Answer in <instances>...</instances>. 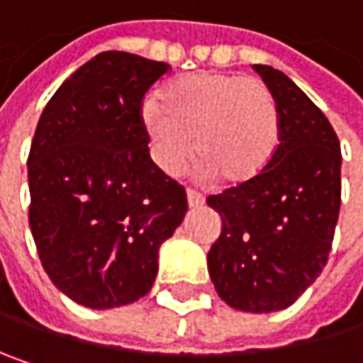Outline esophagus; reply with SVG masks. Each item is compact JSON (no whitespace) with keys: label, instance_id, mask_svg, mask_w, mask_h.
I'll return each instance as SVG.
<instances>
[{"label":"esophagus","instance_id":"1","mask_svg":"<svg viewBox=\"0 0 363 363\" xmlns=\"http://www.w3.org/2000/svg\"><path fill=\"white\" fill-rule=\"evenodd\" d=\"M186 201H189V208H201L203 206V197L199 195V193H195V191H186Z\"/></svg>","mask_w":363,"mask_h":363}]
</instances>
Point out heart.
I'll return each instance as SVG.
<instances>
[{"label":"heart","instance_id":"heart-1","mask_svg":"<svg viewBox=\"0 0 363 363\" xmlns=\"http://www.w3.org/2000/svg\"><path fill=\"white\" fill-rule=\"evenodd\" d=\"M143 123L155 164L168 177L199 164V177L229 186L254 182L279 147V109L271 90L242 73L199 71L170 84L162 103L147 101Z\"/></svg>","mask_w":363,"mask_h":363}]
</instances>
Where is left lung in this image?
Instances as JSON below:
<instances>
[{
    "label": "left lung",
    "mask_w": 363,
    "mask_h": 363,
    "mask_svg": "<svg viewBox=\"0 0 363 363\" xmlns=\"http://www.w3.org/2000/svg\"><path fill=\"white\" fill-rule=\"evenodd\" d=\"M279 109V147L250 184L210 195L223 218L208 252L218 296L233 309L290 307L322 273L340 210V143L326 115L281 71L254 65Z\"/></svg>",
    "instance_id": "1"
}]
</instances>
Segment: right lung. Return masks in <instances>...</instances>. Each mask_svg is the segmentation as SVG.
Listing matches in <instances>:
<instances>
[{
  "mask_svg": "<svg viewBox=\"0 0 363 363\" xmlns=\"http://www.w3.org/2000/svg\"><path fill=\"white\" fill-rule=\"evenodd\" d=\"M166 62L101 52L50 99L29 153V227L52 284L90 309L145 296L186 193L149 155L140 119Z\"/></svg>",
  "mask_w": 363,
  "mask_h": 363,
  "instance_id": "add662e5",
  "label": "right lung"
}]
</instances>
